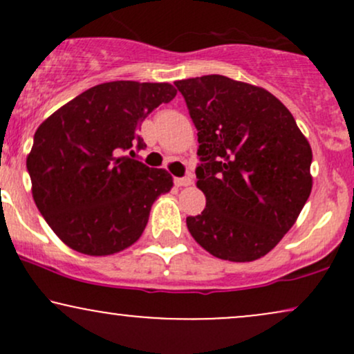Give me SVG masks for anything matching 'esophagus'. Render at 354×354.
Instances as JSON below:
<instances>
[{"instance_id": "34e87169", "label": "esophagus", "mask_w": 354, "mask_h": 354, "mask_svg": "<svg viewBox=\"0 0 354 354\" xmlns=\"http://www.w3.org/2000/svg\"><path fill=\"white\" fill-rule=\"evenodd\" d=\"M191 183H193V180H191L189 176L174 178V185H176L178 188H185V186H191Z\"/></svg>"}]
</instances>
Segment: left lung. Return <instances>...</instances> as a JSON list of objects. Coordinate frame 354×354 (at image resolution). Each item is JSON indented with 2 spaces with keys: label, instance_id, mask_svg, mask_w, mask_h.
<instances>
[{
  "label": "left lung",
  "instance_id": "1",
  "mask_svg": "<svg viewBox=\"0 0 354 354\" xmlns=\"http://www.w3.org/2000/svg\"><path fill=\"white\" fill-rule=\"evenodd\" d=\"M174 84L198 129L196 186L206 196L203 213L186 218L191 236L219 259H259L310 198L311 146L265 88L221 75Z\"/></svg>",
  "mask_w": 354,
  "mask_h": 354
}]
</instances>
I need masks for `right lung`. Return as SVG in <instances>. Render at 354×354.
I'll list each match as a JSON object with an SVG mask.
<instances>
[{
  "label": "right lung",
  "mask_w": 354,
  "mask_h": 354,
  "mask_svg": "<svg viewBox=\"0 0 354 354\" xmlns=\"http://www.w3.org/2000/svg\"><path fill=\"white\" fill-rule=\"evenodd\" d=\"M176 93L169 83L111 81L86 89L39 124L26 158L31 193L64 245L109 256L140 239L173 176L124 153L136 143L145 148L138 126Z\"/></svg>",
  "instance_id": "add662e5"
}]
</instances>
